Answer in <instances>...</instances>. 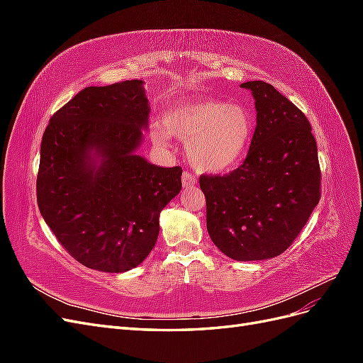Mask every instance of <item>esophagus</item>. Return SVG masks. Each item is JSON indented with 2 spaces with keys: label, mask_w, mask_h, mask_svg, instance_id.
I'll use <instances>...</instances> for the list:
<instances>
[{
  "label": "esophagus",
  "mask_w": 363,
  "mask_h": 363,
  "mask_svg": "<svg viewBox=\"0 0 363 363\" xmlns=\"http://www.w3.org/2000/svg\"><path fill=\"white\" fill-rule=\"evenodd\" d=\"M182 183H183V188H192V186L196 183L195 175L188 171H184L182 175Z\"/></svg>",
  "instance_id": "esophagus-1"
}]
</instances>
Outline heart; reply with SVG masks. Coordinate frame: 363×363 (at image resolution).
<instances>
[{
	"mask_svg": "<svg viewBox=\"0 0 363 363\" xmlns=\"http://www.w3.org/2000/svg\"><path fill=\"white\" fill-rule=\"evenodd\" d=\"M169 135L188 142V157L196 171L219 174L244 160L255 135V118L242 104H227L212 98H194L172 104L163 115ZM152 140L160 145L168 134L156 125Z\"/></svg>",
	"mask_w": 363,
	"mask_h": 363,
	"instance_id": "obj_1",
	"label": "heart"
}]
</instances>
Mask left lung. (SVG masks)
Listing matches in <instances>:
<instances>
[{
	"instance_id": "8db88e82",
	"label": "left lung",
	"mask_w": 363,
	"mask_h": 363,
	"mask_svg": "<svg viewBox=\"0 0 363 363\" xmlns=\"http://www.w3.org/2000/svg\"><path fill=\"white\" fill-rule=\"evenodd\" d=\"M256 101L248 155L225 175H201L207 232L225 256L265 260L286 251L320 203L321 171L306 115L265 82L240 84Z\"/></svg>"
}]
</instances>
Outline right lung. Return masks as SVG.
<instances>
[{
	"label": "right lung",
	"mask_w": 363,
	"mask_h": 363,
	"mask_svg": "<svg viewBox=\"0 0 363 363\" xmlns=\"http://www.w3.org/2000/svg\"><path fill=\"white\" fill-rule=\"evenodd\" d=\"M150 104L142 80L84 87L54 113L40 144V215L82 265L136 268L155 248L159 215L182 189V168L136 155Z\"/></svg>",
	"instance_id": "obj_1"
}]
</instances>
